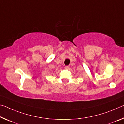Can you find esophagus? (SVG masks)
Returning <instances> with one entry per match:
<instances>
[{
    "mask_svg": "<svg viewBox=\"0 0 124 124\" xmlns=\"http://www.w3.org/2000/svg\"><path fill=\"white\" fill-rule=\"evenodd\" d=\"M70 68V66H66L64 67V68H65V69H66V70H68Z\"/></svg>",
    "mask_w": 124,
    "mask_h": 124,
    "instance_id": "esophagus-1",
    "label": "esophagus"
}]
</instances>
